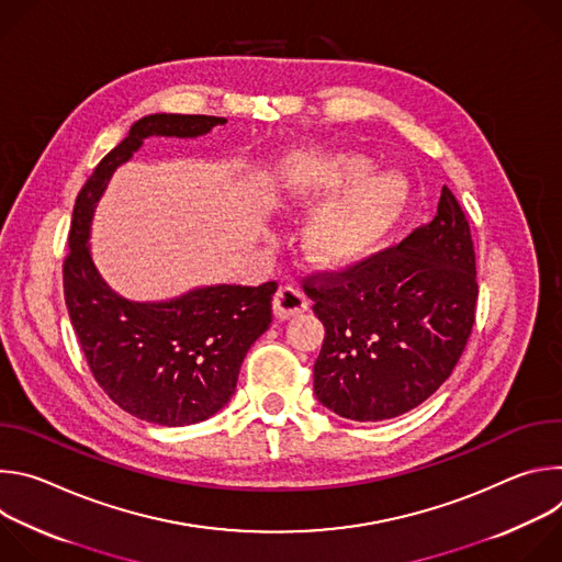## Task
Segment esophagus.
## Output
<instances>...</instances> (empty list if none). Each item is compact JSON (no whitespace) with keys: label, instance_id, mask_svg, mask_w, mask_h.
Listing matches in <instances>:
<instances>
[{"label":"esophagus","instance_id":"obj_1","mask_svg":"<svg viewBox=\"0 0 562 562\" xmlns=\"http://www.w3.org/2000/svg\"><path fill=\"white\" fill-rule=\"evenodd\" d=\"M308 308V297L293 284H284L278 289L273 297V313L280 319H289L293 315H300Z\"/></svg>","mask_w":562,"mask_h":562}]
</instances>
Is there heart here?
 <instances>
[{
  "label": "heart",
  "mask_w": 562,
  "mask_h": 562,
  "mask_svg": "<svg viewBox=\"0 0 562 562\" xmlns=\"http://www.w3.org/2000/svg\"><path fill=\"white\" fill-rule=\"evenodd\" d=\"M364 169L367 162L358 155L325 150L289 155L278 167V189L291 202H311L361 176L315 211L306 243L317 260L327 265L356 260L403 213L405 180L395 173L362 176Z\"/></svg>",
  "instance_id": "obj_1"
}]
</instances>
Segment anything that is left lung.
I'll return each mask as SVG.
<instances>
[{
    "mask_svg": "<svg viewBox=\"0 0 562 562\" xmlns=\"http://www.w3.org/2000/svg\"><path fill=\"white\" fill-rule=\"evenodd\" d=\"M325 342L313 364L319 403L375 423L423 405L458 364L475 323V251L456 195L403 243L302 280Z\"/></svg>",
    "mask_w": 562,
    "mask_h": 562,
    "instance_id": "left-lung-1",
    "label": "left lung"
}]
</instances>
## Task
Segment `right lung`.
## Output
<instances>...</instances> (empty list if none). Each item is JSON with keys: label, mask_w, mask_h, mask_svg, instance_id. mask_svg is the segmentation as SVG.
I'll return each mask as SVG.
<instances>
[{"label": "right lung", "mask_w": 562, "mask_h": 562, "mask_svg": "<svg viewBox=\"0 0 562 562\" xmlns=\"http://www.w3.org/2000/svg\"><path fill=\"white\" fill-rule=\"evenodd\" d=\"M213 115L157 113L137 120L79 191L64 258V300L95 382L131 416L165 427L211 418L235 391L251 345L271 325L278 282L217 284L171 302H128L98 276L89 228L113 171L150 135L198 137Z\"/></svg>", "instance_id": "right-lung-1"}]
</instances>
